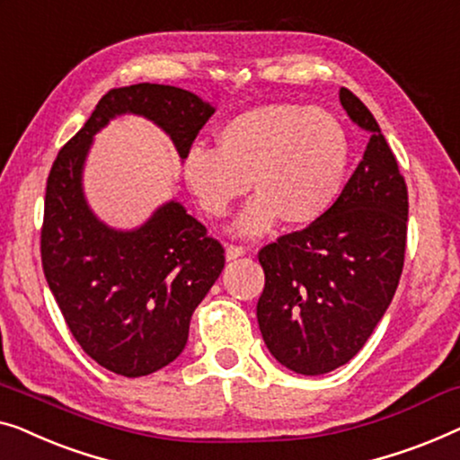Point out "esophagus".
<instances>
[{
	"mask_svg": "<svg viewBox=\"0 0 460 460\" xmlns=\"http://www.w3.org/2000/svg\"><path fill=\"white\" fill-rule=\"evenodd\" d=\"M248 254V248H243V245H227V252H225V256H227V261H235L239 256H245Z\"/></svg>",
	"mask_w": 460,
	"mask_h": 460,
	"instance_id": "34e87169",
	"label": "esophagus"
}]
</instances>
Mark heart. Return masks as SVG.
Masks as SVG:
<instances>
[{"mask_svg": "<svg viewBox=\"0 0 460 460\" xmlns=\"http://www.w3.org/2000/svg\"><path fill=\"white\" fill-rule=\"evenodd\" d=\"M217 152L193 146L183 179L210 218L227 217L252 190L258 196L233 225L261 237L283 223L304 227L325 215L344 187L352 156L348 128L333 112L302 103H262L218 128Z\"/></svg>", "mask_w": 460, "mask_h": 460, "instance_id": "heart-1", "label": "heart"}]
</instances>
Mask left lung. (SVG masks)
<instances>
[{"instance_id":"obj_1","label":"left lung","mask_w":460,"mask_h":460,"mask_svg":"<svg viewBox=\"0 0 460 460\" xmlns=\"http://www.w3.org/2000/svg\"><path fill=\"white\" fill-rule=\"evenodd\" d=\"M340 102L371 133L357 171L319 221L258 252L262 340L300 375L329 373L357 357L390 306L404 267V177L365 103L346 87Z\"/></svg>"}]
</instances>
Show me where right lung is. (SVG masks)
<instances>
[{
    "label": "right lung",
    "mask_w": 460,
    "mask_h": 460,
    "mask_svg": "<svg viewBox=\"0 0 460 460\" xmlns=\"http://www.w3.org/2000/svg\"><path fill=\"white\" fill-rule=\"evenodd\" d=\"M120 114L158 125L183 160L215 108L156 83L110 89L48 177L41 262L51 294L85 354L116 375L141 377L183 352L193 310L221 275L225 250L177 199L131 231L93 215L83 166L93 135Z\"/></svg>",
    "instance_id": "1"
}]
</instances>
